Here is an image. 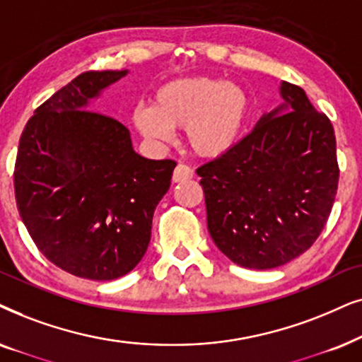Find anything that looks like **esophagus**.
<instances>
[{
  "instance_id": "1",
  "label": "esophagus",
  "mask_w": 362,
  "mask_h": 362,
  "mask_svg": "<svg viewBox=\"0 0 362 362\" xmlns=\"http://www.w3.org/2000/svg\"><path fill=\"white\" fill-rule=\"evenodd\" d=\"M194 177V170L189 165H185V163H178L175 167V170H173V175H172V180L173 182H184V180H189V178Z\"/></svg>"
}]
</instances>
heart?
<instances>
[{
	"mask_svg": "<svg viewBox=\"0 0 362 362\" xmlns=\"http://www.w3.org/2000/svg\"><path fill=\"white\" fill-rule=\"evenodd\" d=\"M250 112L243 88L215 77H178L160 86L152 107H136L132 120L147 141L165 144L172 131L185 129V141L195 156H223L242 136Z\"/></svg>",
	"mask_w": 362,
	"mask_h": 362,
	"instance_id": "heart-1",
	"label": "heart"
}]
</instances>
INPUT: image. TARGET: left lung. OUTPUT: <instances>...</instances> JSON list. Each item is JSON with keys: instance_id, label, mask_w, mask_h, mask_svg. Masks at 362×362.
Masks as SVG:
<instances>
[{"instance_id": "1", "label": "left lung", "mask_w": 362, "mask_h": 362, "mask_svg": "<svg viewBox=\"0 0 362 362\" xmlns=\"http://www.w3.org/2000/svg\"><path fill=\"white\" fill-rule=\"evenodd\" d=\"M283 104L223 156L197 168L210 237L238 267L272 269L305 253L334 204L339 168L331 120L283 81Z\"/></svg>"}]
</instances>
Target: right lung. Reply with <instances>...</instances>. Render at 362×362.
<instances>
[{
  "mask_svg": "<svg viewBox=\"0 0 362 362\" xmlns=\"http://www.w3.org/2000/svg\"><path fill=\"white\" fill-rule=\"evenodd\" d=\"M127 72H84L52 94L28 120L14 165L16 205L33 242L56 267L95 281L141 262L177 165L139 156L125 125L88 110Z\"/></svg>",
  "mask_w": 362,
  "mask_h": 362,
  "instance_id": "1",
  "label": "right lung"
}]
</instances>
